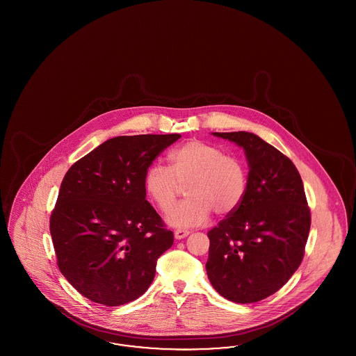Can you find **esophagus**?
I'll return each mask as SVG.
<instances>
[{"mask_svg":"<svg viewBox=\"0 0 356 356\" xmlns=\"http://www.w3.org/2000/svg\"><path fill=\"white\" fill-rule=\"evenodd\" d=\"M191 232L188 231V229H176L175 231V238H177V240H181L184 237L188 236Z\"/></svg>","mask_w":356,"mask_h":356,"instance_id":"esophagus-1","label":"esophagus"}]
</instances>
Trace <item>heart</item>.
Wrapping results in <instances>:
<instances>
[{"label": "heart", "mask_w": 356, "mask_h": 356, "mask_svg": "<svg viewBox=\"0 0 356 356\" xmlns=\"http://www.w3.org/2000/svg\"><path fill=\"white\" fill-rule=\"evenodd\" d=\"M171 168L154 163L146 170L143 188L151 201L167 210L178 183L189 181V199L170 208L165 222L177 228L202 226L216 214H229L241 204L247 191L243 162L204 140H192L170 152Z\"/></svg>", "instance_id": "b5f03b06"}]
</instances>
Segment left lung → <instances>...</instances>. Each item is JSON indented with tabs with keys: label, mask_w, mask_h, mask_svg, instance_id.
Listing matches in <instances>:
<instances>
[{
	"label": "left lung",
	"mask_w": 356,
	"mask_h": 356,
	"mask_svg": "<svg viewBox=\"0 0 356 356\" xmlns=\"http://www.w3.org/2000/svg\"><path fill=\"white\" fill-rule=\"evenodd\" d=\"M211 134L244 150L249 172L241 204L207 234V277L227 300L259 302L302 264L311 228L302 177L287 156L253 133Z\"/></svg>",
	"instance_id": "left-lung-1"
}]
</instances>
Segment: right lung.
Segmentation results:
<instances>
[{"label": "right lung", "mask_w": 356, "mask_h": 356, "mask_svg": "<svg viewBox=\"0 0 356 356\" xmlns=\"http://www.w3.org/2000/svg\"><path fill=\"white\" fill-rule=\"evenodd\" d=\"M181 134L106 140L65 175L51 216L58 269L91 302L119 307L138 299L155 277L172 231L146 201L143 177Z\"/></svg>", "instance_id": "1"}]
</instances>
